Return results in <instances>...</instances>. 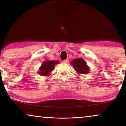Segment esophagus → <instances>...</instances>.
<instances>
[{
	"mask_svg": "<svg viewBox=\"0 0 126 126\" xmlns=\"http://www.w3.org/2000/svg\"><path fill=\"white\" fill-rule=\"evenodd\" d=\"M63 63H68V62H69V61H68V60H63Z\"/></svg>",
	"mask_w": 126,
	"mask_h": 126,
	"instance_id": "obj_1",
	"label": "esophagus"
}]
</instances>
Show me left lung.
<instances>
[{
    "mask_svg": "<svg viewBox=\"0 0 126 126\" xmlns=\"http://www.w3.org/2000/svg\"><path fill=\"white\" fill-rule=\"evenodd\" d=\"M71 64L73 66L75 71L77 72L78 74L86 75L89 73L90 67L83 58H76L73 60L71 61Z\"/></svg>",
    "mask_w": 126,
    "mask_h": 126,
    "instance_id": "left-lung-1",
    "label": "left lung"
}]
</instances>
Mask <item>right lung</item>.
<instances>
[{"mask_svg": "<svg viewBox=\"0 0 126 126\" xmlns=\"http://www.w3.org/2000/svg\"><path fill=\"white\" fill-rule=\"evenodd\" d=\"M59 61L58 60H46L42 63L39 69L38 73L42 76H48L51 74V72L54 69L55 65L58 64Z\"/></svg>", "mask_w": 126, "mask_h": 126, "instance_id": "right-lung-1", "label": "right lung"}]
</instances>
